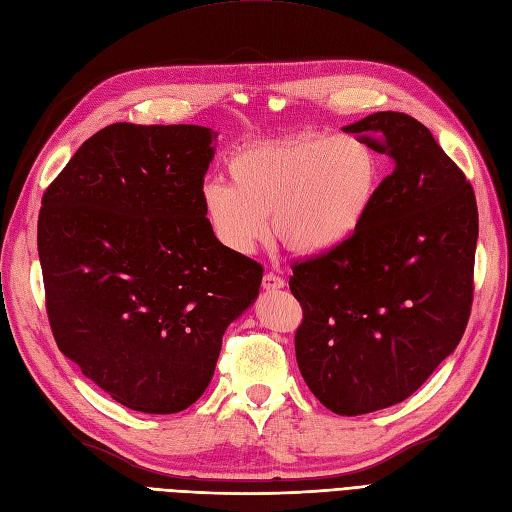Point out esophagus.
<instances>
[{
	"mask_svg": "<svg viewBox=\"0 0 512 512\" xmlns=\"http://www.w3.org/2000/svg\"><path fill=\"white\" fill-rule=\"evenodd\" d=\"M263 286L267 291H278V289H284V280L280 276H276L273 271H269L263 276Z\"/></svg>",
	"mask_w": 512,
	"mask_h": 512,
	"instance_id": "1",
	"label": "esophagus"
}]
</instances>
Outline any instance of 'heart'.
I'll use <instances>...</instances> for the list:
<instances>
[{"label":"heart","instance_id":"obj_1","mask_svg":"<svg viewBox=\"0 0 512 512\" xmlns=\"http://www.w3.org/2000/svg\"><path fill=\"white\" fill-rule=\"evenodd\" d=\"M230 184L208 182L204 219L234 254L269 236L299 254H328L363 228L382 182V158L354 134H302L256 143L228 162Z\"/></svg>","mask_w":512,"mask_h":512}]
</instances>
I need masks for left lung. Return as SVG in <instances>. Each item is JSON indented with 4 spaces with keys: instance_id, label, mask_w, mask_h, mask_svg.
<instances>
[{
    "instance_id": "1",
    "label": "left lung",
    "mask_w": 512,
    "mask_h": 512,
    "mask_svg": "<svg viewBox=\"0 0 512 512\" xmlns=\"http://www.w3.org/2000/svg\"><path fill=\"white\" fill-rule=\"evenodd\" d=\"M391 156L371 213L350 241L293 265L302 378L336 415L404 402L463 339L473 302L476 195L465 173L404 112L343 128Z\"/></svg>"
}]
</instances>
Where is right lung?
I'll list each match as a JSON object with an SVG mask.
<instances>
[{
    "mask_svg": "<svg viewBox=\"0 0 512 512\" xmlns=\"http://www.w3.org/2000/svg\"><path fill=\"white\" fill-rule=\"evenodd\" d=\"M215 139L184 123H112L43 195L36 243L58 350L141 413L199 400L223 332L263 280V267L228 252L204 219Z\"/></svg>",
    "mask_w": 512,
    "mask_h": 512,
    "instance_id": "right-lung-1",
    "label": "right lung"
}]
</instances>
